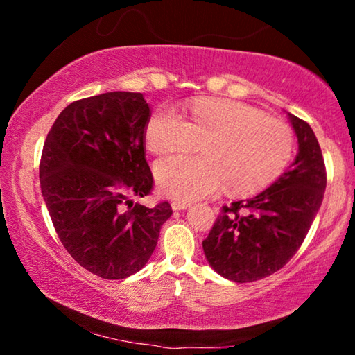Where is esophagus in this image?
Wrapping results in <instances>:
<instances>
[{"label":"esophagus","instance_id":"esophagus-1","mask_svg":"<svg viewBox=\"0 0 355 355\" xmlns=\"http://www.w3.org/2000/svg\"><path fill=\"white\" fill-rule=\"evenodd\" d=\"M171 207H172L173 211H182V209H186V208L189 207V203L188 202H182V200H172Z\"/></svg>","mask_w":355,"mask_h":355}]
</instances>
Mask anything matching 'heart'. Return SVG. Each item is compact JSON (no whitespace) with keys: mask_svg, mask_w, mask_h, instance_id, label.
<instances>
[{"mask_svg":"<svg viewBox=\"0 0 355 355\" xmlns=\"http://www.w3.org/2000/svg\"><path fill=\"white\" fill-rule=\"evenodd\" d=\"M150 152H189L202 142L203 156H172L155 164V178L164 194L180 200L213 196L222 186L235 196L263 189L285 169L293 153L286 123L239 101L199 98L188 120L171 105L150 116L146 127Z\"/></svg>","mask_w":355,"mask_h":355,"instance_id":"b5f03b06","label":"heart"}]
</instances>
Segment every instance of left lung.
Listing matches in <instances>:
<instances>
[{"label":"left lung","mask_w":355,"mask_h":355,"mask_svg":"<svg viewBox=\"0 0 355 355\" xmlns=\"http://www.w3.org/2000/svg\"><path fill=\"white\" fill-rule=\"evenodd\" d=\"M299 150L288 171L260 194L232 202L222 211L203 252L216 272L236 284L277 272L296 254L326 191L321 147L307 122L288 112Z\"/></svg>","instance_id":"left-lung-1"}]
</instances>
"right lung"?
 Instances as JSON below:
<instances>
[{
    "label": "right lung",
    "instance_id": "right-lung-1",
    "mask_svg": "<svg viewBox=\"0 0 355 355\" xmlns=\"http://www.w3.org/2000/svg\"><path fill=\"white\" fill-rule=\"evenodd\" d=\"M148 103L139 92L76 100L59 114L42 152V196L65 250L101 279H127L146 266L171 218L169 202L153 208L146 159Z\"/></svg>",
    "mask_w": 355,
    "mask_h": 355
}]
</instances>
